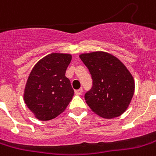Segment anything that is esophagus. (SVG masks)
I'll list each match as a JSON object with an SVG mask.
<instances>
[{"instance_id": "1", "label": "esophagus", "mask_w": 156, "mask_h": 156, "mask_svg": "<svg viewBox=\"0 0 156 156\" xmlns=\"http://www.w3.org/2000/svg\"><path fill=\"white\" fill-rule=\"evenodd\" d=\"M82 93H83V89H82V88L78 89V90H76V91H75L76 95H81Z\"/></svg>"}]
</instances>
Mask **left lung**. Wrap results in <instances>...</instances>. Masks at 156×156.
<instances>
[{
    "label": "left lung",
    "instance_id": "1",
    "mask_svg": "<svg viewBox=\"0 0 156 156\" xmlns=\"http://www.w3.org/2000/svg\"><path fill=\"white\" fill-rule=\"evenodd\" d=\"M88 69L92 87L85 94L91 110L105 119H113L125 112L133 97L134 78L125 65L105 51L79 55Z\"/></svg>",
    "mask_w": 156,
    "mask_h": 156
}]
</instances>
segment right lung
Returning a JSON list of instances; mask_svg holds the SVG:
<instances>
[{"label": "right lung", "instance_id": "1", "mask_svg": "<svg viewBox=\"0 0 156 156\" xmlns=\"http://www.w3.org/2000/svg\"><path fill=\"white\" fill-rule=\"evenodd\" d=\"M70 54L51 53L37 63L26 83L23 100L37 119H53L63 113L73 98V89L65 72Z\"/></svg>", "mask_w": 156, "mask_h": 156}]
</instances>
